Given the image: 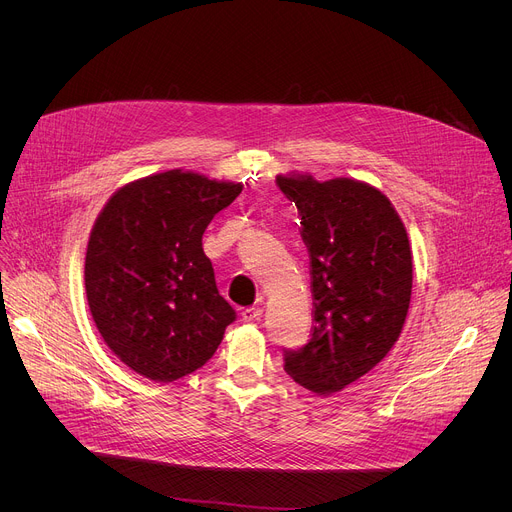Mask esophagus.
<instances>
[{"label":"esophagus","instance_id":"esophagus-1","mask_svg":"<svg viewBox=\"0 0 512 512\" xmlns=\"http://www.w3.org/2000/svg\"><path fill=\"white\" fill-rule=\"evenodd\" d=\"M261 314H263V310H261L259 306H253V308H245V310L241 312V318H243L245 322H253V320H259Z\"/></svg>","mask_w":512,"mask_h":512}]
</instances>
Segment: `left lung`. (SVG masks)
Wrapping results in <instances>:
<instances>
[{"mask_svg":"<svg viewBox=\"0 0 512 512\" xmlns=\"http://www.w3.org/2000/svg\"><path fill=\"white\" fill-rule=\"evenodd\" d=\"M298 206L310 255L312 338L285 350L283 369L316 395L342 391L373 371L401 336L413 255L401 216L375 186L354 178L279 174Z\"/></svg>","mask_w":512,"mask_h":512,"instance_id":"8db88e82","label":"left lung"}]
</instances>
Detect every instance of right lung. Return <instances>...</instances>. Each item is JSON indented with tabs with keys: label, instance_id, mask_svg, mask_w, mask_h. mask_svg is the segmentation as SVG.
Returning a JSON list of instances; mask_svg holds the SVG:
<instances>
[{
	"label": "right lung",
	"instance_id": "right-lung-1",
	"mask_svg": "<svg viewBox=\"0 0 512 512\" xmlns=\"http://www.w3.org/2000/svg\"><path fill=\"white\" fill-rule=\"evenodd\" d=\"M241 190L168 170L123 184L101 208L85 257L87 302L105 344L137 375L172 383L194 373L235 320L202 235Z\"/></svg>",
	"mask_w": 512,
	"mask_h": 512
}]
</instances>
